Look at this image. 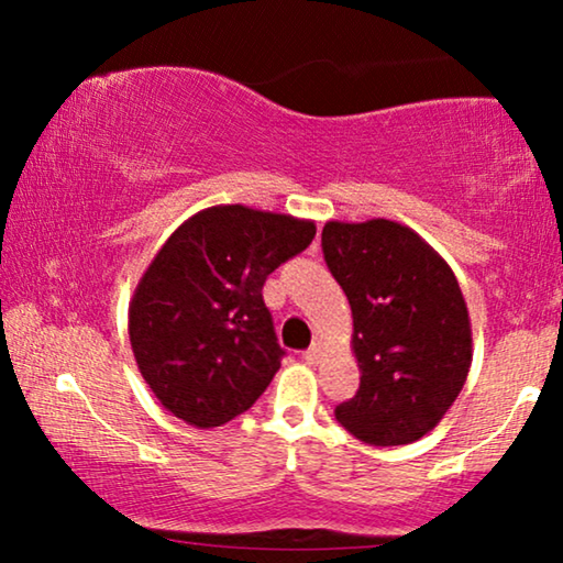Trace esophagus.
<instances>
[{"label": "esophagus", "instance_id": "esophagus-1", "mask_svg": "<svg viewBox=\"0 0 563 563\" xmlns=\"http://www.w3.org/2000/svg\"><path fill=\"white\" fill-rule=\"evenodd\" d=\"M302 356H305L307 364H318L320 356H322V343L314 341V343L310 345V349H307V351L302 353Z\"/></svg>", "mask_w": 563, "mask_h": 563}]
</instances>
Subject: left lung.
<instances>
[{
    "mask_svg": "<svg viewBox=\"0 0 563 563\" xmlns=\"http://www.w3.org/2000/svg\"><path fill=\"white\" fill-rule=\"evenodd\" d=\"M322 253L353 312L356 397L335 420L368 445H407L430 433L472 366V322L451 266L391 220L322 228Z\"/></svg>",
    "mask_w": 563,
    "mask_h": 563,
    "instance_id": "obj_1",
    "label": "left lung"
}]
</instances>
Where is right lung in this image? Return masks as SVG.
<instances>
[{
  "label": "right lung",
  "instance_id": "obj_1",
  "mask_svg": "<svg viewBox=\"0 0 563 563\" xmlns=\"http://www.w3.org/2000/svg\"><path fill=\"white\" fill-rule=\"evenodd\" d=\"M312 238V220L218 205L161 245L130 299L128 333L145 384L168 412L218 428L264 395L284 349L261 289Z\"/></svg>",
  "mask_w": 563,
  "mask_h": 563
}]
</instances>
